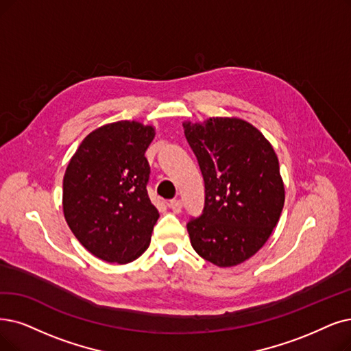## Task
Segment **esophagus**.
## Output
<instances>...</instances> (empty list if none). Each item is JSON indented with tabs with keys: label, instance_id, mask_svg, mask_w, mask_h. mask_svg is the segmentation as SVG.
Instances as JSON below:
<instances>
[{
	"label": "esophagus",
	"instance_id": "34e87169",
	"mask_svg": "<svg viewBox=\"0 0 351 351\" xmlns=\"http://www.w3.org/2000/svg\"><path fill=\"white\" fill-rule=\"evenodd\" d=\"M168 206H170V208L173 210L174 213H180V212H181V200H178V199L170 200V203H168Z\"/></svg>",
	"mask_w": 351,
	"mask_h": 351
}]
</instances>
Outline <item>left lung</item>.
Segmentation results:
<instances>
[{
    "instance_id": "left-lung-1",
    "label": "left lung",
    "mask_w": 351,
    "mask_h": 351,
    "mask_svg": "<svg viewBox=\"0 0 351 351\" xmlns=\"http://www.w3.org/2000/svg\"><path fill=\"white\" fill-rule=\"evenodd\" d=\"M204 180V206L187 230L197 254L221 268L245 262L265 245L281 216L285 190L272 145L236 118L184 122Z\"/></svg>"
}]
</instances>
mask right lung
<instances>
[{
	"mask_svg": "<svg viewBox=\"0 0 351 351\" xmlns=\"http://www.w3.org/2000/svg\"><path fill=\"white\" fill-rule=\"evenodd\" d=\"M152 127L119 121L90 132L63 178V213L92 255L110 263L141 256L160 217L148 197L151 168L145 151Z\"/></svg>",
	"mask_w": 351,
	"mask_h": 351,
	"instance_id": "add662e5",
	"label": "right lung"
}]
</instances>
